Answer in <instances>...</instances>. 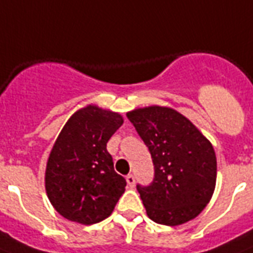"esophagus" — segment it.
Here are the masks:
<instances>
[{
    "label": "esophagus",
    "instance_id": "34e87169",
    "mask_svg": "<svg viewBox=\"0 0 253 253\" xmlns=\"http://www.w3.org/2000/svg\"><path fill=\"white\" fill-rule=\"evenodd\" d=\"M126 181H127V185H128L130 188H134V186H135V177L132 176V174H127Z\"/></svg>",
    "mask_w": 253,
    "mask_h": 253
}]
</instances>
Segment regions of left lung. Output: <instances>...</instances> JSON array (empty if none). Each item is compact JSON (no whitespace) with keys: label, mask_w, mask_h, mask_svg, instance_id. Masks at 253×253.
<instances>
[{"label":"left lung","mask_w":253,"mask_h":253,"mask_svg":"<svg viewBox=\"0 0 253 253\" xmlns=\"http://www.w3.org/2000/svg\"><path fill=\"white\" fill-rule=\"evenodd\" d=\"M150 150L155 168L148 186L136 185L150 219L178 226L194 219L211 200L216 158L211 143L186 117L170 107L127 113Z\"/></svg>","instance_id":"8db88e82"}]
</instances>
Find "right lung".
Segmentation results:
<instances>
[{
	"label": "right lung",
	"mask_w": 253,
	"mask_h": 253,
	"mask_svg": "<svg viewBox=\"0 0 253 253\" xmlns=\"http://www.w3.org/2000/svg\"><path fill=\"white\" fill-rule=\"evenodd\" d=\"M123 125L122 115L87 105L65 123L49 154L45 192L60 215L94 224L110 215L126 180L114 170L106 144Z\"/></svg>",
	"instance_id": "1"
}]
</instances>
